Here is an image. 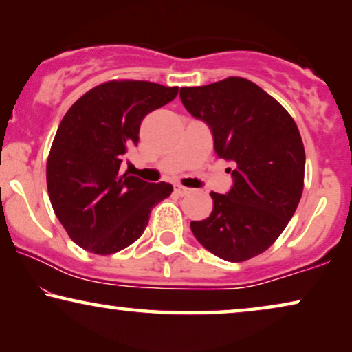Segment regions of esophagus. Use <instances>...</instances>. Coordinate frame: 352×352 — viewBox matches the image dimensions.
Instances as JSON below:
<instances>
[{"label": "esophagus", "instance_id": "34e87169", "mask_svg": "<svg viewBox=\"0 0 352 352\" xmlns=\"http://www.w3.org/2000/svg\"><path fill=\"white\" fill-rule=\"evenodd\" d=\"M175 190H176L179 195H187V194H189V192H190V189H187V187L181 186V184H176V186H175Z\"/></svg>", "mask_w": 352, "mask_h": 352}]
</instances>
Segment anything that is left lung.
I'll return each instance as SVG.
<instances>
[{"instance_id": "8db88e82", "label": "left lung", "mask_w": 352, "mask_h": 352, "mask_svg": "<svg viewBox=\"0 0 352 352\" xmlns=\"http://www.w3.org/2000/svg\"><path fill=\"white\" fill-rule=\"evenodd\" d=\"M179 96L187 112L210 126L216 155L234 165L232 189L211 192L213 211L192 221V232L226 261L258 256L287 228L305 187L306 155L295 120L242 76L181 88Z\"/></svg>"}]
</instances>
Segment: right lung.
I'll return each mask as SVG.
<instances>
[{"instance_id":"1","label":"right lung","mask_w":352,"mask_h":352,"mask_svg":"<svg viewBox=\"0 0 352 352\" xmlns=\"http://www.w3.org/2000/svg\"><path fill=\"white\" fill-rule=\"evenodd\" d=\"M177 86L112 80L85 93L64 115L46 163L52 210L69 237L96 254H112L141 237L168 182L151 184L122 175L124 155L138 146L152 110L171 102Z\"/></svg>"}]
</instances>
